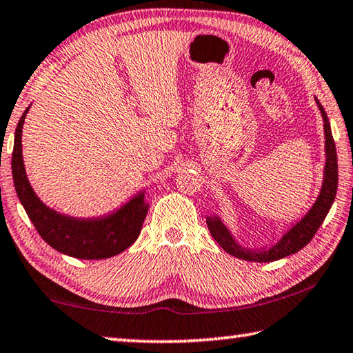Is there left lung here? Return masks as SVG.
Masks as SVG:
<instances>
[{"instance_id": "1", "label": "left lung", "mask_w": 353, "mask_h": 353, "mask_svg": "<svg viewBox=\"0 0 353 353\" xmlns=\"http://www.w3.org/2000/svg\"><path fill=\"white\" fill-rule=\"evenodd\" d=\"M317 108L322 114L323 121V137H325V165H323V181L319 196L314 201V204L306 214L295 221L286 232L283 234L276 243L270 245V247H261V248H248L240 245L229 228L225 225L218 215H207L205 221L209 226V231L212 234L218 245L234 257L243 261L251 262H273L283 257L297 253L301 248L311 242L314 237L317 229L325 220L330 207H332L334 196H336L338 190V157H336V148H334L332 127H330L328 116L323 111V106L316 99Z\"/></svg>"}]
</instances>
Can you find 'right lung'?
<instances>
[{
	"label": "right lung",
	"instance_id": "1",
	"mask_svg": "<svg viewBox=\"0 0 353 353\" xmlns=\"http://www.w3.org/2000/svg\"><path fill=\"white\" fill-rule=\"evenodd\" d=\"M28 110L30 106L15 128L12 177L17 196L37 229L39 236L56 251L77 259H106L122 253L135 243L141 232L149 210V203L144 199L146 188L138 192L119 209L102 216H70L43 204L28 181L21 155V130Z\"/></svg>",
	"mask_w": 353,
	"mask_h": 353
}]
</instances>
